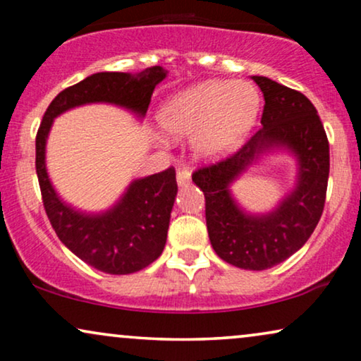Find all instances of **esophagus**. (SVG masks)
Segmentation results:
<instances>
[{"mask_svg": "<svg viewBox=\"0 0 361 361\" xmlns=\"http://www.w3.org/2000/svg\"><path fill=\"white\" fill-rule=\"evenodd\" d=\"M190 182V171L187 167H180L177 169V185L185 187Z\"/></svg>", "mask_w": 361, "mask_h": 361, "instance_id": "obj_1", "label": "esophagus"}]
</instances>
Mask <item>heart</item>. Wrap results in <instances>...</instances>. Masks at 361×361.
Returning a JSON list of instances; mask_svg holds the SVG:
<instances>
[{
    "label": "heart",
    "instance_id": "1",
    "mask_svg": "<svg viewBox=\"0 0 361 361\" xmlns=\"http://www.w3.org/2000/svg\"><path fill=\"white\" fill-rule=\"evenodd\" d=\"M259 103L250 83L209 80L167 98L157 111V121L169 136L192 133V149L202 159H219L250 135Z\"/></svg>",
    "mask_w": 361,
    "mask_h": 361
}]
</instances>
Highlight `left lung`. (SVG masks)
Listing matches in <instances>:
<instances>
[{
  "instance_id": "1",
  "label": "left lung",
  "mask_w": 361,
  "mask_h": 361,
  "mask_svg": "<svg viewBox=\"0 0 361 361\" xmlns=\"http://www.w3.org/2000/svg\"><path fill=\"white\" fill-rule=\"evenodd\" d=\"M264 97L261 128L233 156L200 167L192 180L205 195L212 248L236 268L263 271L302 248L324 212L330 169L329 141L317 110L302 93L268 77H251ZM288 150L298 162L295 189L266 214H250L231 184L269 152Z\"/></svg>"
}]
</instances>
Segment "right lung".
Returning a JSON list of instances; mask_svg holds the SVG:
<instances>
[{"label": "right lung", "instance_id": "1", "mask_svg": "<svg viewBox=\"0 0 361 361\" xmlns=\"http://www.w3.org/2000/svg\"><path fill=\"white\" fill-rule=\"evenodd\" d=\"M167 75L154 66L137 73L98 72L54 98L36 136V172L46 214L59 240L87 264L108 274H131L159 258L166 246L177 195L174 167L135 179L116 204L90 214L68 205L54 189L46 166V145L54 120L88 103H110L145 118L157 83Z\"/></svg>", "mask_w": 361, "mask_h": 361}]
</instances>
